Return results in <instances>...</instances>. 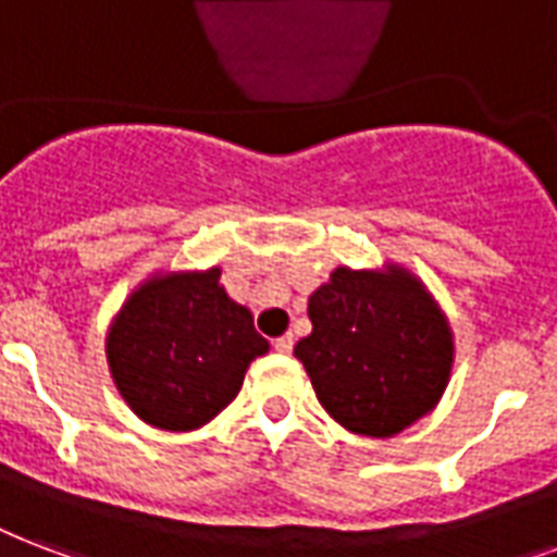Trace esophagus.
<instances>
[{"mask_svg":"<svg viewBox=\"0 0 557 557\" xmlns=\"http://www.w3.org/2000/svg\"><path fill=\"white\" fill-rule=\"evenodd\" d=\"M292 347H295V338H292V335H280V338H274V350H277V354H292Z\"/></svg>","mask_w":557,"mask_h":557,"instance_id":"esophagus-1","label":"esophagus"}]
</instances>
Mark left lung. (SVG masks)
<instances>
[{
  "label": "left lung",
  "instance_id": "left-lung-1",
  "mask_svg": "<svg viewBox=\"0 0 557 557\" xmlns=\"http://www.w3.org/2000/svg\"><path fill=\"white\" fill-rule=\"evenodd\" d=\"M295 347L318 403L347 432L394 438L441 403L456 362L447 312L400 262L338 265L309 295Z\"/></svg>",
  "mask_w": 557,
  "mask_h": 557
}]
</instances>
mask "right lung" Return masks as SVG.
<instances>
[{
  "instance_id": "add662e5",
  "label": "right lung",
  "mask_w": 557,
  "mask_h": 557,
  "mask_svg": "<svg viewBox=\"0 0 557 557\" xmlns=\"http://www.w3.org/2000/svg\"><path fill=\"white\" fill-rule=\"evenodd\" d=\"M269 342L248 307L222 286V269L148 274L104 335L110 380L143 423L193 432L222 414Z\"/></svg>"
}]
</instances>
